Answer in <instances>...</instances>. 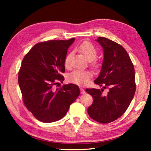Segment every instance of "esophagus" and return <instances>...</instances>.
I'll return each mask as SVG.
<instances>
[{
	"instance_id": "34e87169",
	"label": "esophagus",
	"mask_w": 151,
	"mask_h": 151,
	"mask_svg": "<svg viewBox=\"0 0 151 151\" xmlns=\"http://www.w3.org/2000/svg\"><path fill=\"white\" fill-rule=\"evenodd\" d=\"M80 89H81V94H85L86 93V91L84 90V89H83L82 88H80Z\"/></svg>"
}]
</instances>
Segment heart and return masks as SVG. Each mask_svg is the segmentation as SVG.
I'll return each instance as SVG.
<instances>
[{
  "label": "heart",
  "mask_w": 151,
  "mask_h": 151,
  "mask_svg": "<svg viewBox=\"0 0 151 151\" xmlns=\"http://www.w3.org/2000/svg\"><path fill=\"white\" fill-rule=\"evenodd\" d=\"M79 51L84 54L85 57L89 61L93 60L97 55V50L93 45L88 41H84L78 47ZM73 52H70L67 54L64 60V64L66 67H69L71 64V59ZM93 65H97V62L93 61ZM92 74L89 70L76 69L70 73L68 76L69 81L78 85H84L88 83L89 78L91 77Z\"/></svg>",
  "instance_id": "obj_1"
}]
</instances>
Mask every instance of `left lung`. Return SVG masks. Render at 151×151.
Instances as JSON below:
<instances>
[{"instance_id":"8db88e82","label":"left lung","mask_w":151,"mask_h":151,"mask_svg":"<svg viewBox=\"0 0 151 151\" xmlns=\"http://www.w3.org/2000/svg\"><path fill=\"white\" fill-rule=\"evenodd\" d=\"M95 41L102 47L104 59L94 82L103 87L86 89L93 99L88 112L99 123H109L120 117L129 106L136 91L135 73L130 56L119 44L102 37ZM106 87L109 91L103 96Z\"/></svg>"}]
</instances>
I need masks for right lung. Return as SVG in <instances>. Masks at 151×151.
<instances>
[{"label":"right lung","mask_w":151,"mask_h":151,"mask_svg":"<svg viewBox=\"0 0 151 151\" xmlns=\"http://www.w3.org/2000/svg\"><path fill=\"white\" fill-rule=\"evenodd\" d=\"M75 40L37 43L22 60L18 76L22 99L28 110L41 122L61 119L80 95L78 86L73 84L54 88L57 81H64V60Z\"/></svg>","instance_id":"add662e5"}]
</instances>
